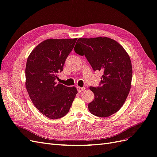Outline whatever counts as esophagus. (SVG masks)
Returning <instances> with one entry per match:
<instances>
[{
    "instance_id": "34e87169",
    "label": "esophagus",
    "mask_w": 157,
    "mask_h": 157,
    "mask_svg": "<svg viewBox=\"0 0 157 157\" xmlns=\"http://www.w3.org/2000/svg\"><path fill=\"white\" fill-rule=\"evenodd\" d=\"M77 89H78V93H81L82 92L84 91L85 88H84V87H79V86H78V87H77Z\"/></svg>"
}]
</instances>
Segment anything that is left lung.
<instances>
[{
	"mask_svg": "<svg viewBox=\"0 0 157 157\" xmlns=\"http://www.w3.org/2000/svg\"><path fill=\"white\" fill-rule=\"evenodd\" d=\"M75 51L85 56L94 71H101L100 86H90L94 100L88 104L92 115L108 117L117 113L124 105L130 92L132 66L130 56L116 40L108 37L80 38Z\"/></svg>",
	"mask_w": 157,
	"mask_h": 157,
	"instance_id": "8db88e82",
	"label": "left lung"
}]
</instances>
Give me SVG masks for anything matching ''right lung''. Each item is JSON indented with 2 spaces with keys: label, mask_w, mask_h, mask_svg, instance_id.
Masks as SVG:
<instances>
[{
  "label": "right lung",
  "mask_w": 157,
  "mask_h": 157,
  "mask_svg": "<svg viewBox=\"0 0 157 157\" xmlns=\"http://www.w3.org/2000/svg\"><path fill=\"white\" fill-rule=\"evenodd\" d=\"M77 40L46 39L32 50L27 60V91L35 107L51 119L64 117L78 92L75 86L56 82Z\"/></svg>",
  "instance_id": "1"
}]
</instances>
